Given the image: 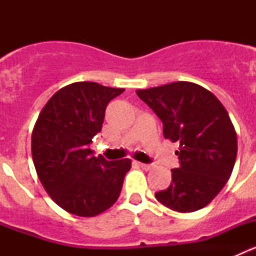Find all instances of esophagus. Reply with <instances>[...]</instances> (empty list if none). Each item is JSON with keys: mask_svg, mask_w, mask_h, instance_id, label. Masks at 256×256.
<instances>
[{"mask_svg": "<svg viewBox=\"0 0 256 256\" xmlns=\"http://www.w3.org/2000/svg\"><path fill=\"white\" fill-rule=\"evenodd\" d=\"M137 165H138V166H141L142 169H144V170H150L151 168H152V165L151 164H144V162H137Z\"/></svg>", "mask_w": 256, "mask_h": 256, "instance_id": "esophagus-1", "label": "esophagus"}]
</instances>
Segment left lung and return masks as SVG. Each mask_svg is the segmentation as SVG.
Listing matches in <instances>:
<instances>
[{
	"label": "left lung",
	"mask_w": 256,
	"mask_h": 256,
	"mask_svg": "<svg viewBox=\"0 0 256 256\" xmlns=\"http://www.w3.org/2000/svg\"><path fill=\"white\" fill-rule=\"evenodd\" d=\"M136 94L162 119L165 138L180 144V166L172 169L170 186L156 192V200L180 212L206 206L227 183L237 156L236 130L223 104L206 88L182 80Z\"/></svg>",
	"instance_id": "8db88e82"
}]
</instances>
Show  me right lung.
<instances>
[{"label":"right lung","instance_id":"add662e5","mask_svg":"<svg viewBox=\"0 0 256 256\" xmlns=\"http://www.w3.org/2000/svg\"><path fill=\"white\" fill-rule=\"evenodd\" d=\"M124 88L76 82L47 101L32 132V158L40 183L65 212L94 216L120 195L130 159L108 162L90 144L101 132L106 106Z\"/></svg>","mask_w":256,"mask_h":256}]
</instances>
